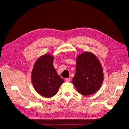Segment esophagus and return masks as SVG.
<instances>
[{
  "label": "esophagus",
  "mask_w": 129,
  "mask_h": 129,
  "mask_svg": "<svg viewBox=\"0 0 129 129\" xmlns=\"http://www.w3.org/2000/svg\"><path fill=\"white\" fill-rule=\"evenodd\" d=\"M70 79L69 78H66V82H70Z\"/></svg>",
  "instance_id": "esophagus-1"
}]
</instances>
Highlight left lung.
<instances>
[{
    "label": "left lung",
    "instance_id": "1",
    "mask_svg": "<svg viewBox=\"0 0 129 129\" xmlns=\"http://www.w3.org/2000/svg\"><path fill=\"white\" fill-rule=\"evenodd\" d=\"M103 80V68L94 54L85 52L77 56L76 73L72 82L80 94L85 96L94 94Z\"/></svg>",
    "mask_w": 129,
    "mask_h": 129
}]
</instances>
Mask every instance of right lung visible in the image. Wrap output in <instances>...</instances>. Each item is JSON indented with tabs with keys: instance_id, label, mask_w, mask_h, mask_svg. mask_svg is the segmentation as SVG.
Wrapping results in <instances>:
<instances>
[{
	"instance_id": "add662e5",
	"label": "right lung",
	"mask_w": 129,
	"mask_h": 129,
	"mask_svg": "<svg viewBox=\"0 0 129 129\" xmlns=\"http://www.w3.org/2000/svg\"><path fill=\"white\" fill-rule=\"evenodd\" d=\"M54 56L45 54L37 60L31 73V81L34 88L40 95L46 98L55 95L63 79L57 74L53 66Z\"/></svg>"
}]
</instances>
